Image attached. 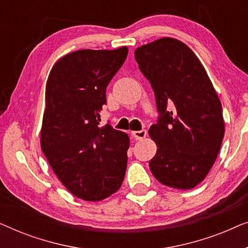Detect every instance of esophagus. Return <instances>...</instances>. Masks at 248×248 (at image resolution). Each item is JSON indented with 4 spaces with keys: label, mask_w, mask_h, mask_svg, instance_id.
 Returning a JSON list of instances; mask_svg holds the SVG:
<instances>
[{
    "label": "esophagus",
    "mask_w": 248,
    "mask_h": 248,
    "mask_svg": "<svg viewBox=\"0 0 248 248\" xmlns=\"http://www.w3.org/2000/svg\"><path fill=\"white\" fill-rule=\"evenodd\" d=\"M132 135H133L134 139H137V140H142V139H144L145 137H147V131L145 130L133 131L132 132Z\"/></svg>",
    "instance_id": "1"
}]
</instances>
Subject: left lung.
Listing matches in <instances>:
<instances>
[{"mask_svg": "<svg viewBox=\"0 0 248 248\" xmlns=\"http://www.w3.org/2000/svg\"><path fill=\"white\" fill-rule=\"evenodd\" d=\"M139 69L155 91L159 118L149 130L157 144L149 162L158 182L191 189L206 177L225 135L220 99L198 56L164 37L135 49Z\"/></svg>", "mask_w": 248, "mask_h": 248, "instance_id": "1", "label": "left lung"}]
</instances>
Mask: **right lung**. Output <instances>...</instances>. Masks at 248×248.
<instances>
[{"label": "right lung", "instance_id": "right-lung-1", "mask_svg": "<svg viewBox=\"0 0 248 248\" xmlns=\"http://www.w3.org/2000/svg\"><path fill=\"white\" fill-rule=\"evenodd\" d=\"M127 52L77 50L57 61L47 80L42 150L62 184L84 201L108 198L124 181L130 139L109 124L100 127L99 113Z\"/></svg>", "mask_w": 248, "mask_h": 248}]
</instances>
